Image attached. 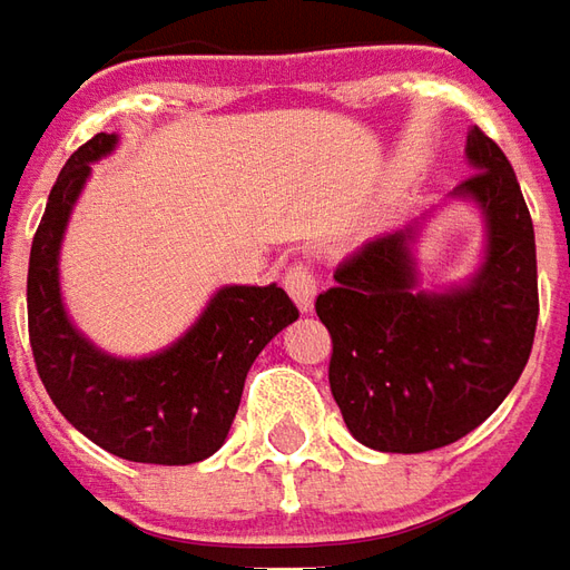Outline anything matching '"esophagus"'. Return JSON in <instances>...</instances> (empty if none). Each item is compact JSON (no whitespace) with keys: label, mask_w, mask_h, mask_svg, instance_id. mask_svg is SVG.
Wrapping results in <instances>:
<instances>
[{"label":"esophagus","mask_w":570,"mask_h":570,"mask_svg":"<svg viewBox=\"0 0 570 570\" xmlns=\"http://www.w3.org/2000/svg\"><path fill=\"white\" fill-rule=\"evenodd\" d=\"M284 286L286 293H289V299L299 305V312H312L315 308V271L308 268V265H289V271L284 274Z\"/></svg>","instance_id":"obj_1"}]
</instances>
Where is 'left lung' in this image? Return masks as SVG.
I'll list each match as a JSON object with an SVG mask.
<instances>
[{"mask_svg":"<svg viewBox=\"0 0 570 570\" xmlns=\"http://www.w3.org/2000/svg\"><path fill=\"white\" fill-rule=\"evenodd\" d=\"M474 174L452 199L480 208L487 249L464 284L421 289V220L367 239L334 271L315 312L331 331V393L350 433L377 452H431L502 405L528 365L540 299L528 203L505 153L468 130Z\"/></svg>","mask_w":570,"mask_h":570,"instance_id":"1","label":"left lung"}]
</instances>
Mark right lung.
<instances>
[{
    "label": "right lung",
    "instance_id": "right-lung-1",
    "mask_svg": "<svg viewBox=\"0 0 570 570\" xmlns=\"http://www.w3.org/2000/svg\"><path fill=\"white\" fill-rule=\"evenodd\" d=\"M115 146L118 134H96L49 193L27 268L33 362L58 412L96 446L127 462H203L224 446L258 352L299 308L277 284L220 286L187 334L142 358L108 355L80 334L61 302L58 253L90 165Z\"/></svg>",
    "mask_w": 570,
    "mask_h": 570
}]
</instances>
